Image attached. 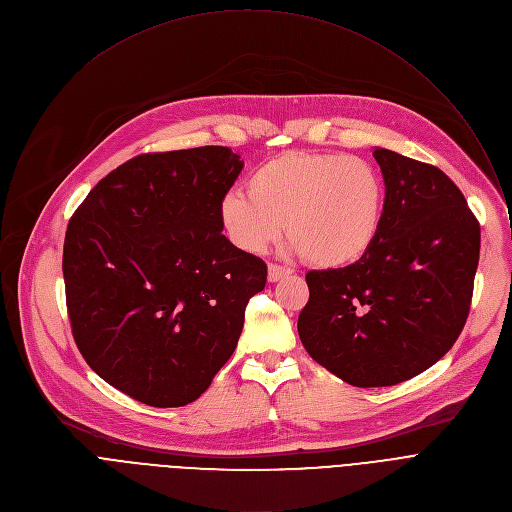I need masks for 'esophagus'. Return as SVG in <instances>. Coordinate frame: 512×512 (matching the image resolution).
I'll return each mask as SVG.
<instances>
[{"mask_svg":"<svg viewBox=\"0 0 512 512\" xmlns=\"http://www.w3.org/2000/svg\"><path fill=\"white\" fill-rule=\"evenodd\" d=\"M287 275H291V269H287V267H279V265H273V263L267 267V277H269L271 283L281 281Z\"/></svg>","mask_w":512,"mask_h":512,"instance_id":"obj_1","label":"esophagus"}]
</instances>
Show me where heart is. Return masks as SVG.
<instances>
[{"label": "heart", "instance_id": "1", "mask_svg": "<svg viewBox=\"0 0 512 512\" xmlns=\"http://www.w3.org/2000/svg\"><path fill=\"white\" fill-rule=\"evenodd\" d=\"M385 214V184L367 160L285 152L229 190L218 218L243 253H263L285 229V251L324 269L348 267L375 245Z\"/></svg>", "mask_w": 512, "mask_h": 512}]
</instances>
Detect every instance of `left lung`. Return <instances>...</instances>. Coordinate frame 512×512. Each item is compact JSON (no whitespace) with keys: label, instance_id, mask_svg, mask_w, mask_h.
Wrapping results in <instances>:
<instances>
[{"label":"left lung","instance_id":"1","mask_svg":"<svg viewBox=\"0 0 512 512\" xmlns=\"http://www.w3.org/2000/svg\"><path fill=\"white\" fill-rule=\"evenodd\" d=\"M385 180L381 233L360 261L306 275L298 318L308 354L354 387L403 383L458 340L474 289L480 225L435 166L373 152Z\"/></svg>","mask_w":512,"mask_h":512}]
</instances>
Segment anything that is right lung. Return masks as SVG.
<instances>
[{"mask_svg": "<svg viewBox=\"0 0 512 512\" xmlns=\"http://www.w3.org/2000/svg\"><path fill=\"white\" fill-rule=\"evenodd\" d=\"M243 166L223 145L137 156L70 218L72 336L89 367L135 401H196L237 348L267 281V265L221 235L218 204Z\"/></svg>", "mask_w": 512, "mask_h": 512, "instance_id": "1", "label": "right lung"}]
</instances>
